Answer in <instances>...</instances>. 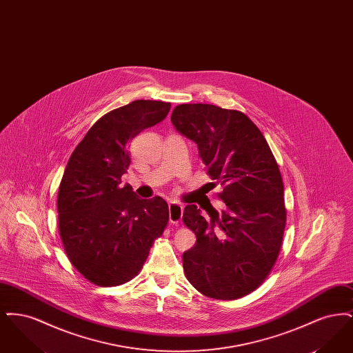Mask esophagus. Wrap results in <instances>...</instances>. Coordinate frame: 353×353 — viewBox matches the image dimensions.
I'll use <instances>...</instances> for the list:
<instances>
[{"mask_svg": "<svg viewBox=\"0 0 353 353\" xmlns=\"http://www.w3.org/2000/svg\"><path fill=\"white\" fill-rule=\"evenodd\" d=\"M183 212H184V208L180 203L170 202L169 203V222L179 226V223L181 222Z\"/></svg>", "mask_w": 353, "mask_h": 353, "instance_id": "1", "label": "esophagus"}]
</instances>
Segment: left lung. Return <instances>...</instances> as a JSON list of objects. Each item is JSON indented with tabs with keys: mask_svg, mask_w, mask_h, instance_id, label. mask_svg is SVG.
I'll list each match as a JSON object with an SVG mask.
<instances>
[{
	"mask_svg": "<svg viewBox=\"0 0 353 353\" xmlns=\"http://www.w3.org/2000/svg\"><path fill=\"white\" fill-rule=\"evenodd\" d=\"M170 120L197 144L222 208L186 205L196 245L183 255L189 283L208 298L234 301L262 285L279 256L287 209L278 163L259 128L238 110L179 104Z\"/></svg>",
	"mask_w": 353,
	"mask_h": 353,
	"instance_id": "left-lung-1",
	"label": "left lung"
}]
</instances>
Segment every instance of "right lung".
<instances>
[{
    "label": "right lung",
    "mask_w": 353,
    "mask_h": 353,
    "mask_svg": "<svg viewBox=\"0 0 353 353\" xmlns=\"http://www.w3.org/2000/svg\"><path fill=\"white\" fill-rule=\"evenodd\" d=\"M170 103L134 101L103 115L71 153L59 184L58 232L75 270L101 287L130 282L169 221L168 203L136 197L121 176L128 144L168 115Z\"/></svg>",
    "instance_id": "add662e5"
}]
</instances>
